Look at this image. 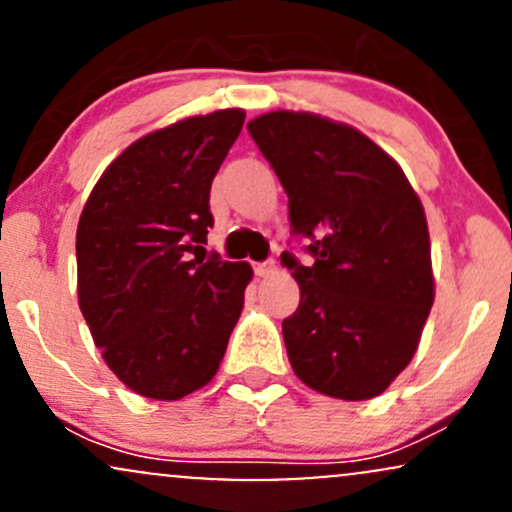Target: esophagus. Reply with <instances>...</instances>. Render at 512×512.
<instances>
[{"label":"esophagus","instance_id":"obj_1","mask_svg":"<svg viewBox=\"0 0 512 512\" xmlns=\"http://www.w3.org/2000/svg\"><path fill=\"white\" fill-rule=\"evenodd\" d=\"M276 272V262L267 260V262H257L255 264V274L257 276H272Z\"/></svg>","mask_w":512,"mask_h":512}]
</instances>
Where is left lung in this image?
<instances>
[{
  "mask_svg": "<svg viewBox=\"0 0 512 512\" xmlns=\"http://www.w3.org/2000/svg\"><path fill=\"white\" fill-rule=\"evenodd\" d=\"M248 129L315 257L303 267L281 255L301 289L281 327L293 373L346 402L383 395L419 349L436 296L424 204L395 158L356 127L274 110Z\"/></svg>",
  "mask_w": 512,
  "mask_h": 512,
  "instance_id": "obj_1",
  "label": "left lung"
}]
</instances>
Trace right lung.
Returning <instances> with one entry per match:
<instances>
[{
	"instance_id": "obj_1",
	"label": "right lung",
	"mask_w": 512,
	"mask_h": 512,
	"mask_svg": "<svg viewBox=\"0 0 512 512\" xmlns=\"http://www.w3.org/2000/svg\"><path fill=\"white\" fill-rule=\"evenodd\" d=\"M245 110L185 117L103 170L76 228L79 308L129 390L175 402L209 383L243 313L248 262L204 260L211 180Z\"/></svg>"
}]
</instances>
